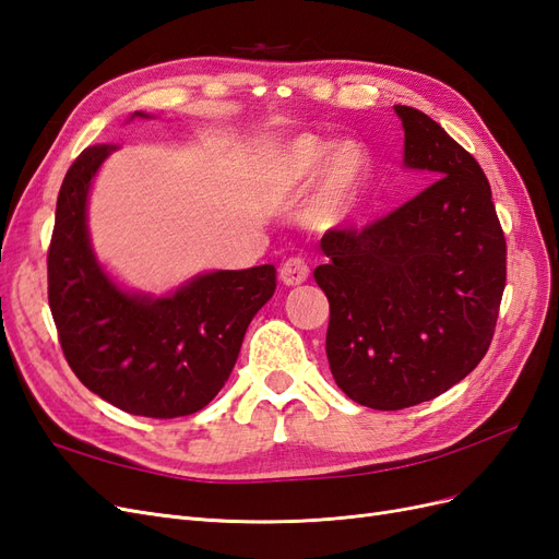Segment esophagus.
Returning a JSON list of instances; mask_svg holds the SVG:
<instances>
[{
    "label": "esophagus",
    "instance_id": "1",
    "mask_svg": "<svg viewBox=\"0 0 559 559\" xmlns=\"http://www.w3.org/2000/svg\"><path fill=\"white\" fill-rule=\"evenodd\" d=\"M308 277H310V267L302 259H289L280 267V280L286 286H298L302 282H308Z\"/></svg>",
    "mask_w": 559,
    "mask_h": 559
}]
</instances>
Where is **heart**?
<instances>
[{
    "instance_id": "heart-1",
    "label": "heart",
    "mask_w": 559,
    "mask_h": 559,
    "mask_svg": "<svg viewBox=\"0 0 559 559\" xmlns=\"http://www.w3.org/2000/svg\"><path fill=\"white\" fill-rule=\"evenodd\" d=\"M319 175L306 218L317 230H341L357 214L370 177L368 151L354 140L331 142L302 134L280 160L284 189H302Z\"/></svg>"
}]
</instances>
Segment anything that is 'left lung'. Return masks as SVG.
Segmentation results:
<instances>
[{
    "instance_id": "1",
    "label": "left lung",
    "mask_w": 559,
    "mask_h": 559,
    "mask_svg": "<svg viewBox=\"0 0 559 559\" xmlns=\"http://www.w3.org/2000/svg\"><path fill=\"white\" fill-rule=\"evenodd\" d=\"M403 167L433 179L364 230H329L314 280L331 306L335 384L366 408L441 396L480 364L506 286V240L480 165L433 118L394 107Z\"/></svg>"
}]
</instances>
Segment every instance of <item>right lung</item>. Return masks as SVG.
I'll use <instances>...</instances> for the list:
<instances>
[{"instance_id":"1","label":"right lung","mask_w":559,"mask_h":559,"mask_svg":"<svg viewBox=\"0 0 559 559\" xmlns=\"http://www.w3.org/2000/svg\"><path fill=\"white\" fill-rule=\"evenodd\" d=\"M151 118L134 111L132 118ZM116 144L83 151L58 193L48 249V306L64 359L93 394L130 415H193L222 392L249 321L275 294V265L214 270L154 296L130 292L99 263L88 193Z\"/></svg>"}]
</instances>
